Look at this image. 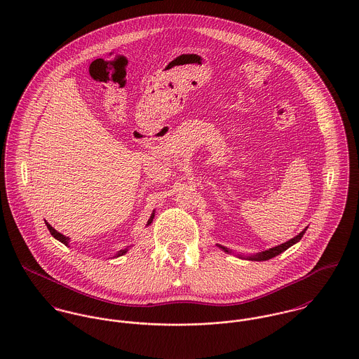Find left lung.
I'll return each instance as SVG.
<instances>
[{"label":"left lung","instance_id":"1","mask_svg":"<svg viewBox=\"0 0 359 359\" xmlns=\"http://www.w3.org/2000/svg\"><path fill=\"white\" fill-rule=\"evenodd\" d=\"M307 228H306V229H303V231H302L297 236H294L293 239H290V241H287V242H285V243H282V245H279V246H275V248H272V249H268V250H265V252L257 253V255H253V256L243 257L241 256V255H238V257H239V258L252 259V261H266V259H269V258H273V257H276L278 255L283 253L285 250H287V249H289L290 246H293L294 243L300 242V239H302V238H303V235L306 233ZM218 248H219V249H222V250H224V252H226V253H231L226 248H224V246H221V245H218Z\"/></svg>","mask_w":359,"mask_h":359}]
</instances>
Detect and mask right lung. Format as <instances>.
Masks as SVG:
<instances>
[{"mask_svg":"<svg viewBox=\"0 0 359 359\" xmlns=\"http://www.w3.org/2000/svg\"><path fill=\"white\" fill-rule=\"evenodd\" d=\"M154 212H152V215H151V218L148 219V224L147 225H151L152 224V221H154ZM46 225H47V228H48V231L51 232L52 236L55 238V239H57L59 242H62L65 246H67L69 245V238L67 236H65V235H62V233H59L57 231H55L53 228H52L51 225L46 221ZM128 252V248H126V249H121L120 252H117V255H116V257H120L123 256V255H126Z\"/></svg>","mask_w":359,"mask_h":359,"instance_id":"1","label":"right lung"}]
</instances>
